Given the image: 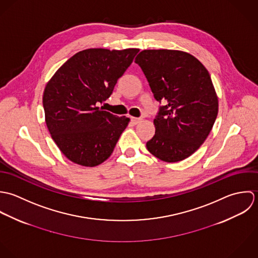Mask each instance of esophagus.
Returning <instances> with one entry per match:
<instances>
[{"label":"esophagus","mask_w":258,"mask_h":258,"mask_svg":"<svg viewBox=\"0 0 258 258\" xmlns=\"http://www.w3.org/2000/svg\"><path fill=\"white\" fill-rule=\"evenodd\" d=\"M131 121H132L134 124H137V123H139V122L141 121V118H140V117H134V116H132V117H131Z\"/></svg>","instance_id":"obj_1"}]
</instances>
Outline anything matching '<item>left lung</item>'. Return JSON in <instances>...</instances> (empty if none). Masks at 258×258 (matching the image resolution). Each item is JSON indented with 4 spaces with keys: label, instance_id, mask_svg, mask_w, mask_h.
Returning a JSON list of instances; mask_svg holds the SVG:
<instances>
[{
    "label": "left lung",
    "instance_id": "left-lung-1",
    "mask_svg": "<svg viewBox=\"0 0 258 258\" xmlns=\"http://www.w3.org/2000/svg\"><path fill=\"white\" fill-rule=\"evenodd\" d=\"M135 61L143 70L155 100V134L148 151L166 161L196 153L209 135L218 112L217 97L205 66L187 52L145 50Z\"/></svg>",
    "mask_w": 258,
    "mask_h": 258
}]
</instances>
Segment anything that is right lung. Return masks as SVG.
<instances>
[{
	"label": "right lung",
	"instance_id": "1",
	"mask_svg": "<svg viewBox=\"0 0 258 258\" xmlns=\"http://www.w3.org/2000/svg\"><path fill=\"white\" fill-rule=\"evenodd\" d=\"M139 51L89 49L77 52L46 86V123L52 140L71 161L96 166L112 154L130 118L116 116L99 105L110 97Z\"/></svg>",
	"mask_w": 258,
	"mask_h": 258
}]
</instances>
